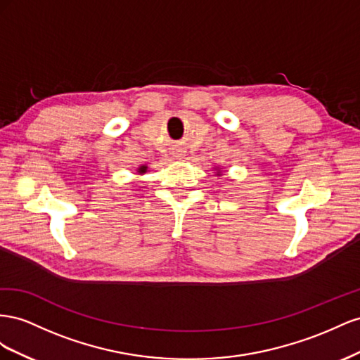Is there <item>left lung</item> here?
<instances>
[{
	"mask_svg": "<svg viewBox=\"0 0 360 360\" xmlns=\"http://www.w3.org/2000/svg\"><path fill=\"white\" fill-rule=\"evenodd\" d=\"M219 173H220V172H219Z\"/></svg>",
	"mask_w": 360,
	"mask_h": 360,
	"instance_id": "8db88e82",
	"label": "left lung"
}]
</instances>
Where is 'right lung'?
Returning <instances> with one entry per match:
<instances>
[{
    "mask_svg": "<svg viewBox=\"0 0 360 360\" xmlns=\"http://www.w3.org/2000/svg\"><path fill=\"white\" fill-rule=\"evenodd\" d=\"M146 170H148V167H146V166H140V167L137 169V172H139L140 174H143V173H146Z\"/></svg>",
    "mask_w": 360,
    "mask_h": 360,
    "instance_id": "add662e5",
    "label": "right lung"
}]
</instances>
